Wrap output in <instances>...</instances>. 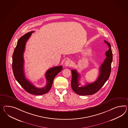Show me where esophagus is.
I'll return each instance as SVG.
<instances>
[{
  "label": "esophagus",
  "mask_w": 128,
  "mask_h": 128,
  "mask_svg": "<svg viewBox=\"0 0 128 128\" xmlns=\"http://www.w3.org/2000/svg\"><path fill=\"white\" fill-rule=\"evenodd\" d=\"M72 61L70 60H66L65 62H64V66H72Z\"/></svg>",
  "instance_id": "1"
}]
</instances>
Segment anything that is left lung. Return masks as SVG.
Here are the masks:
<instances>
[{
    "label": "left lung",
    "mask_w": 128,
    "mask_h": 128,
    "mask_svg": "<svg viewBox=\"0 0 128 128\" xmlns=\"http://www.w3.org/2000/svg\"><path fill=\"white\" fill-rule=\"evenodd\" d=\"M104 42L107 44L108 50L105 53L106 58L100 67V73L98 78L95 82L80 87L78 82L80 76L76 70H72L71 86L73 90L76 94L81 96L93 95L102 88L109 78L111 72L113 56L110 44L105 40Z\"/></svg>",
    "instance_id": "obj_1"
}]
</instances>
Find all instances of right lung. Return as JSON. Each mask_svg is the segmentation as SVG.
<instances>
[{"label": "right lung", "mask_w": 128, "mask_h": 128, "mask_svg": "<svg viewBox=\"0 0 128 128\" xmlns=\"http://www.w3.org/2000/svg\"><path fill=\"white\" fill-rule=\"evenodd\" d=\"M33 32H30L21 36L18 40L12 55V70L16 81L26 92L31 94L41 95L49 91L52 85L54 79L62 69V66L52 67L46 73V85L43 88H37L26 78L24 70V59L23 54L27 41Z\"/></svg>", "instance_id": "right-lung-1"}]
</instances>
